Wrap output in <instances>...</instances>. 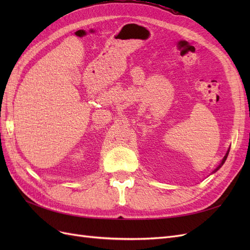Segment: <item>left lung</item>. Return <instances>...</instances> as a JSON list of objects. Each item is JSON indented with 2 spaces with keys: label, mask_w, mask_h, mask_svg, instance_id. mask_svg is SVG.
<instances>
[{
  "label": "left lung",
  "mask_w": 250,
  "mask_h": 250,
  "mask_svg": "<svg viewBox=\"0 0 250 250\" xmlns=\"http://www.w3.org/2000/svg\"><path fill=\"white\" fill-rule=\"evenodd\" d=\"M229 150H228V152H226V154H225V155H224V157H223V160H222V162H221V164H220V165H219V166H218V167H217V168H216V169H215V170H214V172H216V171H217V170H219V169H220V168H221V167H222V166H223V164H224V163H225V161H226V158H228V155H229ZM214 172H213V173H214Z\"/></svg>",
  "instance_id": "8db88e82"
}]
</instances>
